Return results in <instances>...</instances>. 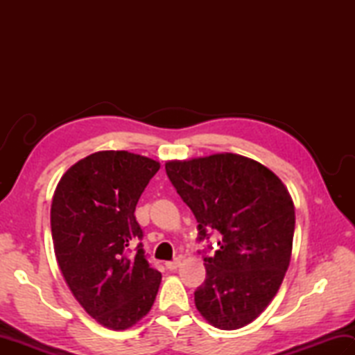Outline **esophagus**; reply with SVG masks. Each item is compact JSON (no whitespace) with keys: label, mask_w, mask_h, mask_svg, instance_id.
Listing matches in <instances>:
<instances>
[{"label":"esophagus","mask_w":355,"mask_h":355,"mask_svg":"<svg viewBox=\"0 0 355 355\" xmlns=\"http://www.w3.org/2000/svg\"><path fill=\"white\" fill-rule=\"evenodd\" d=\"M180 263H182V259H173V261H168V262H166L164 263V266H166V268H168V270H177L178 267H180Z\"/></svg>","instance_id":"obj_1"}]
</instances>
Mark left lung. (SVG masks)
I'll return each instance as SVG.
<instances>
[{
	"label": "left lung",
	"mask_w": 355,
	"mask_h": 355,
	"mask_svg": "<svg viewBox=\"0 0 355 355\" xmlns=\"http://www.w3.org/2000/svg\"><path fill=\"white\" fill-rule=\"evenodd\" d=\"M164 168L197 218L200 243L220 235L215 253L202 256L206 281L195 291L197 310L216 328L248 325L276 296L290 266L296 218L288 191L266 166L236 154Z\"/></svg>",
	"instance_id": "1"
}]
</instances>
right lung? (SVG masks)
<instances>
[{
    "mask_svg": "<svg viewBox=\"0 0 355 355\" xmlns=\"http://www.w3.org/2000/svg\"><path fill=\"white\" fill-rule=\"evenodd\" d=\"M158 169L160 163L148 157L101 150L73 164L53 195L50 224L59 268L85 311L111 329H126L146 315L162 282L134 215Z\"/></svg>",
    "mask_w": 355,
    "mask_h": 355,
    "instance_id": "right-lung-1",
    "label": "right lung"
}]
</instances>
